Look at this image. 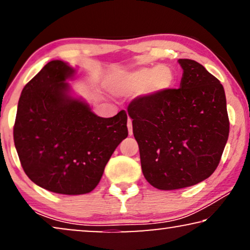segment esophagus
I'll list each match as a JSON object with an SVG mask.
<instances>
[{"mask_svg": "<svg viewBox=\"0 0 250 250\" xmlns=\"http://www.w3.org/2000/svg\"><path fill=\"white\" fill-rule=\"evenodd\" d=\"M127 127H128V134L132 135L133 134V127H132V121H131V119H128Z\"/></svg>", "mask_w": 250, "mask_h": 250, "instance_id": "34e87169", "label": "esophagus"}]
</instances>
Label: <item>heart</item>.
<instances>
[{
	"label": "heart",
	"instance_id": "heart-1",
	"mask_svg": "<svg viewBox=\"0 0 250 250\" xmlns=\"http://www.w3.org/2000/svg\"><path fill=\"white\" fill-rule=\"evenodd\" d=\"M174 81L175 77L169 67L156 66L115 71L108 77L107 85L112 93L126 97L143 90L148 94L164 93L173 86Z\"/></svg>",
	"mask_w": 250,
	"mask_h": 250
}]
</instances>
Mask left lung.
I'll use <instances>...</instances> for the list:
<instances>
[{"label":"left lung","mask_w":250,"mask_h":250,"mask_svg":"<svg viewBox=\"0 0 250 250\" xmlns=\"http://www.w3.org/2000/svg\"><path fill=\"white\" fill-rule=\"evenodd\" d=\"M180 88L136 98L128 105L143 175L159 190H176L215 172L229 138L223 85L194 60L179 59Z\"/></svg>","instance_id":"obj_1"}]
</instances>
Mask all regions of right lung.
<instances>
[{
    "instance_id": "1",
    "label": "right lung",
    "mask_w": 250,
    "mask_h": 250,
    "mask_svg": "<svg viewBox=\"0 0 250 250\" xmlns=\"http://www.w3.org/2000/svg\"><path fill=\"white\" fill-rule=\"evenodd\" d=\"M75 73L61 60L47 62L23 87L13 127L27 176L43 189L69 196L98 186L115 149L128 135L124 110L99 117L71 94L67 81Z\"/></svg>"
}]
</instances>
